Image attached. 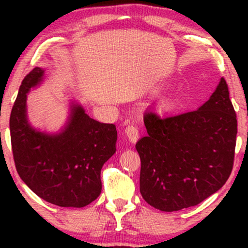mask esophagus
Masks as SVG:
<instances>
[{"label": "esophagus", "instance_id": "esophagus-1", "mask_svg": "<svg viewBox=\"0 0 248 248\" xmlns=\"http://www.w3.org/2000/svg\"><path fill=\"white\" fill-rule=\"evenodd\" d=\"M125 133H126V137L128 138V140H130L131 142H137L138 139H139V127L137 126L135 124H131L128 125V126H126V128H125Z\"/></svg>", "mask_w": 248, "mask_h": 248}]
</instances>
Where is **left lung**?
<instances>
[{
	"mask_svg": "<svg viewBox=\"0 0 248 248\" xmlns=\"http://www.w3.org/2000/svg\"><path fill=\"white\" fill-rule=\"evenodd\" d=\"M236 117L223 78L199 109L167 117L145 114L148 135L135 145L142 198L171 212L198 205L221 188L233 167Z\"/></svg>",
	"mask_w": 248,
	"mask_h": 248,
	"instance_id": "8db88e82",
	"label": "left lung"
}]
</instances>
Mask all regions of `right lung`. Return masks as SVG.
Wrapping results in <instances>:
<instances>
[{"label":"right lung","mask_w":248,"mask_h":248,"mask_svg":"<svg viewBox=\"0 0 248 248\" xmlns=\"http://www.w3.org/2000/svg\"><path fill=\"white\" fill-rule=\"evenodd\" d=\"M35 67L23 79L10 116V134L16 171L31 191L59 206L82 208L101 192L100 171L116 151L114 124L94 121L73 106L65 130L47 135L32 130L26 117L27 93L42 81Z\"/></svg>","instance_id":"add662e5"}]
</instances>
